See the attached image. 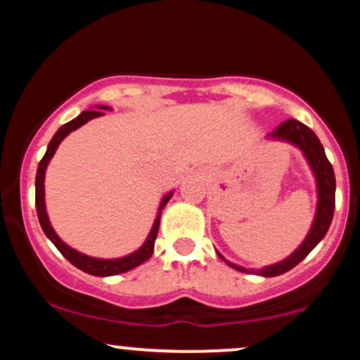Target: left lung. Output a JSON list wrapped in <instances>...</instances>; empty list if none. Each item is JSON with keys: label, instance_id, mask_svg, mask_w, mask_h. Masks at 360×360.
Masks as SVG:
<instances>
[{"label": "left lung", "instance_id": "obj_1", "mask_svg": "<svg viewBox=\"0 0 360 360\" xmlns=\"http://www.w3.org/2000/svg\"><path fill=\"white\" fill-rule=\"evenodd\" d=\"M269 139H278L284 140V142L292 143L303 152V155L307 157L309 167H311L313 174L316 179V189H318V203H316V214L315 220H313L311 229L304 238L303 243L289 255L288 259L281 260L278 264H272V266L262 267V269H243V267L235 266V264L225 260L230 267L233 269L242 271V272H254V274L264 276V278H272V276L284 274V272L291 271L292 267L298 266L307 255L318 245V242L325 237V233L328 232L330 223H332L333 212H335V174H333L332 164L326 159L323 146L318 140L315 131L311 128L298 122V120H286L281 125L276 128L272 134H269Z\"/></svg>", "mask_w": 360, "mask_h": 360}]
</instances>
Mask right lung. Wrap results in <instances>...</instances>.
<instances>
[{"label": "right lung", "mask_w": 360, "mask_h": 360, "mask_svg": "<svg viewBox=\"0 0 360 360\" xmlns=\"http://www.w3.org/2000/svg\"><path fill=\"white\" fill-rule=\"evenodd\" d=\"M100 110H111V108H108V106H98V111L96 110L82 111L79 117L71 120V122L65 123V125H62L59 130L56 131V135H53L51 142H49L47 152H45L42 160L39 162V169H37L35 206H37V217H39L40 226H42V230L45 232V235H47V238H51V242L57 247V249H59L60 254L64 255V257L68 259L69 262L72 264V266H76L77 269L88 272V274H91V276H100V278H105V276H117V274H122V272L134 269V267H137V266H140V264H143L146 260L150 259L152 252H154V243H155V238H157V232H159L160 214H162L164 206H166L167 201L172 198V193H167L166 196L162 198V201H160L159 213H157L154 225H152L150 233H148L147 240L143 242V245L140 247L139 250H135V252H131V254L125 255V257H120V259L89 257V255H84V254H81V252L74 250L72 247H69L68 243H64L59 237H57V233L53 232L51 221H49L47 212H45V198H44V193H45L44 191L45 169H47L49 162H51V159H52V155L56 154L57 147H59V143L62 142V140L68 137L71 131L76 130V128H79V127L84 125V123H88L89 120L105 115Z\"/></svg>", "instance_id": "add662e5"}]
</instances>
